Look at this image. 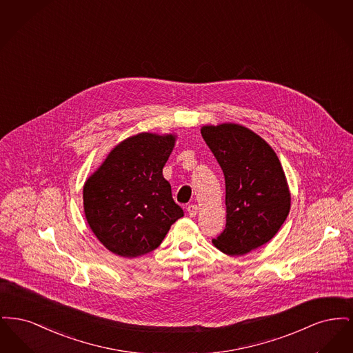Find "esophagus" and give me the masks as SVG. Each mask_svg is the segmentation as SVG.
Instances as JSON below:
<instances>
[{
	"mask_svg": "<svg viewBox=\"0 0 353 353\" xmlns=\"http://www.w3.org/2000/svg\"><path fill=\"white\" fill-rule=\"evenodd\" d=\"M186 210H188V214H189L190 217H196V216H197V213H199V208H197V205H189V206L186 208Z\"/></svg>",
	"mask_w": 353,
	"mask_h": 353,
	"instance_id": "34e87169",
	"label": "esophagus"
}]
</instances>
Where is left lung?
<instances>
[{"mask_svg":"<svg viewBox=\"0 0 353 353\" xmlns=\"http://www.w3.org/2000/svg\"><path fill=\"white\" fill-rule=\"evenodd\" d=\"M201 134L226 186V226L212 242L228 255H245L269 242L290 213L285 172L269 144L243 125H203Z\"/></svg>","mask_w":353,"mask_h":353,"instance_id":"left-lung-1","label":"left lung"}]
</instances>
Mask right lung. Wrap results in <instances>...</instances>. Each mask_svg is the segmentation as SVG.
I'll use <instances>...</instances> for the list:
<instances>
[{"label": "right lung", "mask_w": 353, "mask_h": 353, "mask_svg": "<svg viewBox=\"0 0 353 353\" xmlns=\"http://www.w3.org/2000/svg\"><path fill=\"white\" fill-rule=\"evenodd\" d=\"M174 141V134L131 136L87 179L84 216L110 252L125 258L152 252L184 216L163 176Z\"/></svg>", "instance_id": "add662e5"}]
</instances>
